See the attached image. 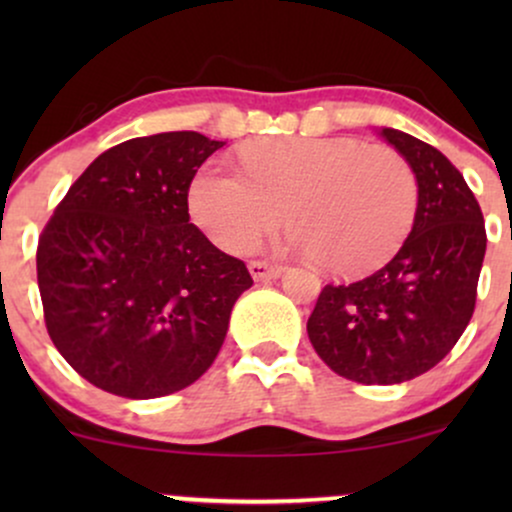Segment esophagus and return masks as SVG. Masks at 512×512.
Returning <instances> with one entry per match:
<instances>
[{"mask_svg":"<svg viewBox=\"0 0 512 512\" xmlns=\"http://www.w3.org/2000/svg\"><path fill=\"white\" fill-rule=\"evenodd\" d=\"M250 274L255 281L267 284V281L279 279V276L284 274V269L276 267V264H267V262H250Z\"/></svg>","mask_w":512,"mask_h":512,"instance_id":"34e87169","label":"esophagus"}]
</instances>
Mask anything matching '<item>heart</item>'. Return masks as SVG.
Instances as JSON below:
<instances>
[{
  "instance_id": "1",
  "label": "heart",
  "mask_w": 512,
  "mask_h": 512,
  "mask_svg": "<svg viewBox=\"0 0 512 512\" xmlns=\"http://www.w3.org/2000/svg\"><path fill=\"white\" fill-rule=\"evenodd\" d=\"M245 173L207 163L190 185L199 226L226 252L255 250L289 219L291 248L337 276L390 260L419 209L414 168L354 137H272L240 154Z\"/></svg>"
}]
</instances>
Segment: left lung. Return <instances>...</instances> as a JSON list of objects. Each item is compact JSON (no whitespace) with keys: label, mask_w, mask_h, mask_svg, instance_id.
I'll return each mask as SVG.
<instances>
[{"label":"left lung","mask_w":512,"mask_h":512,"mask_svg":"<svg viewBox=\"0 0 512 512\" xmlns=\"http://www.w3.org/2000/svg\"><path fill=\"white\" fill-rule=\"evenodd\" d=\"M380 137L414 168L419 209L385 267L327 284L308 317V337L334 373L363 385H397L431 370L469 325L486 252L477 197L431 144L399 129Z\"/></svg>","instance_id":"8db88e82"}]
</instances>
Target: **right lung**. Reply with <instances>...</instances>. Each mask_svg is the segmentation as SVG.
Returning <instances> with one entry per match:
<instances>
[{
    "label": "right lung",
    "instance_id": "obj_1",
    "mask_svg": "<svg viewBox=\"0 0 512 512\" xmlns=\"http://www.w3.org/2000/svg\"><path fill=\"white\" fill-rule=\"evenodd\" d=\"M223 142L163 132L108 149L69 187L38 240V289L57 351L110 395H173L207 373L245 262L190 223L187 192Z\"/></svg>",
    "mask_w": 512,
    "mask_h": 512
}]
</instances>
